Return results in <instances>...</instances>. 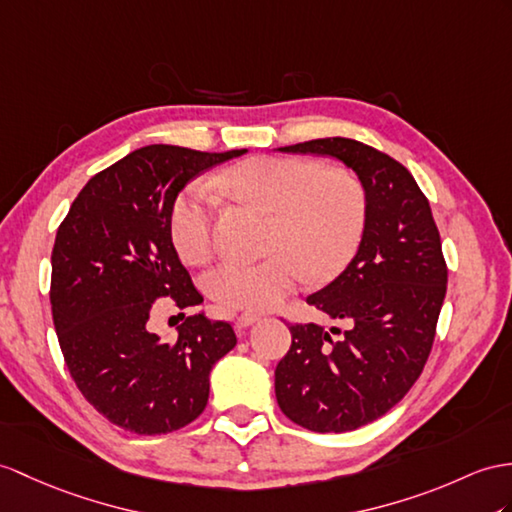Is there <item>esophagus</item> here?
<instances>
[{"label":"esophagus","mask_w":512,"mask_h":512,"mask_svg":"<svg viewBox=\"0 0 512 512\" xmlns=\"http://www.w3.org/2000/svg\"><path fill=\"white\" fill-rule=\"evenodd\" d=\"M256 321H260V315H256V313H243L239 319H236V330H245L249 326H254Z\"/></svg>","instance_id":"1"}]
</instances>
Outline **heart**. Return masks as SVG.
<instances>
[{
  "mask_svg": "<svg viewBox=\"0 0 512 512\" xmlns=\"http://www.w3.org/2000/svg\"><path fill=\"white\" fill-rule=\"evenodd\" d=\"M221 186L271 215V254L256 263L230 258L206 276V291L236 310H269L310 282H328L345 269L367 226V191L345 167L315 160L258 156L234 165ZM217 199L206 182H193L176 197L169 215L171 241L191 265L215 249Z\"/></svg>",
  "mask_w": 512,
  "mask_h": 512,
  "instance_id": "heart-1",
  "label": "heart"
}]
</instances>
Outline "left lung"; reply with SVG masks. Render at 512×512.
Masks as SVG:
<instances>
[{"label":"left lung","instance_id":"8db88e82","mask_svg":"<svg viewBox=\"0 0 512 512\" xmlns=\"http://www.w3.org/2000/svg\"><path fill=\"white\" fill-rule=\"evenodd\" d=\"M341 160L367 191V226L339 276L306 302L332 321L291 326V350L276 367V400L297 426L350 432L376 421L421 376L432 350L447 267L426 195L400 162L354 139L332 136L280 147Z\"/></svg>","mask_w":512,"mask_h":512}]
</instances>
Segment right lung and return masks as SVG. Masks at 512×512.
<instances>
[{"label": "right lung", "mask_w": 512, "mask_h": 512, "mask_svg": "<svg viewBox=\"0 0 512 512\" xmlns=\"http://www.w3.org/2000/svg\"><path fill=\"white\" fill-rule=\"evenodd\" d=\"M145 145L86 182L52 252V315L80 393L110 423L167 434L204 413L210 369L236 345L226 321L184 317L178 339L147 330L152 302H204L169 232L171 206L199 173L243 156Z\"/></svg>", "instance_id": "right-lung-1"}]
</instances>
